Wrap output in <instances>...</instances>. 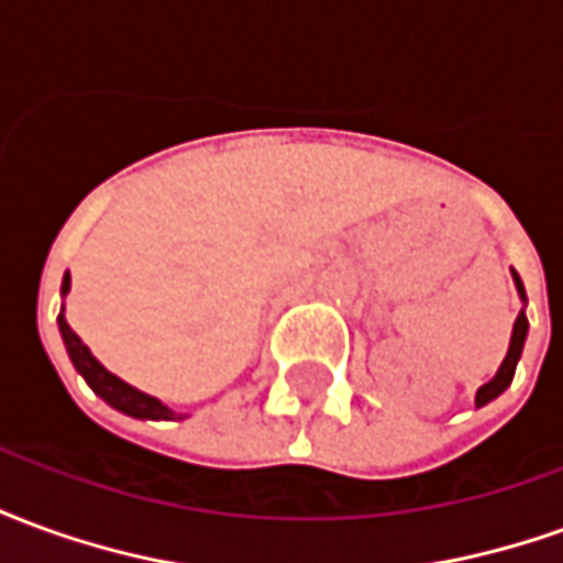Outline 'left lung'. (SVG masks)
I'll return each instance as SVG.
<instances>
[{
  "label": "left lung",
  "mask_w": 563,
  "mask_h": 563,
  "mask_svg": "<svg viewBox=\"0 0 563 563\" xmlns=\"http://www.w3.org/2000/svg\"><path fill=\"white\" fill-rule=\"evenodd\" d=\"M512 283H516V292H519L521 298V310H519V317H516V322H512L507 355H504V362H500V367H497V374L476 389V407L492 404L495 398H500V395L509 389V383H512V377H516V365H519L521 350H525V341H528V317H525L528 295H525V283H521V277L516 274V271H512Z\"/></svg>",
  "instance_id": "8db88e82"
}]
</instances>
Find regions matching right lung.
Instances as JSON below:
<instances>
[{
    "label": "right lung",
    "instance_id": "obj_1",
    "mask_svg": "<svg viewBox=\"0 0 563 563\" xmlns=\"http://www.w3.org/2000/svg\"><path fill=\"white\" fill-rule=\"evenodd\" d=\"M68 289H71V277H68L66 271L63 289H59L63 298L68 295ZM56 322H59V334H63V343H66V353L68 358H71L75 371L87 379V386H90L108 407H114V410L132 416V419H153V422H156V419H184L180 413H174L168 404H162L159 398H153L147 391L135 389V386H129L126 379H120L117 374H111V371L90 353V346L71 331V325L66 322V307L59 310Z\"/></svg>",
    "mask_w": 563,
    "mask_h": 563
}]
</instances>
